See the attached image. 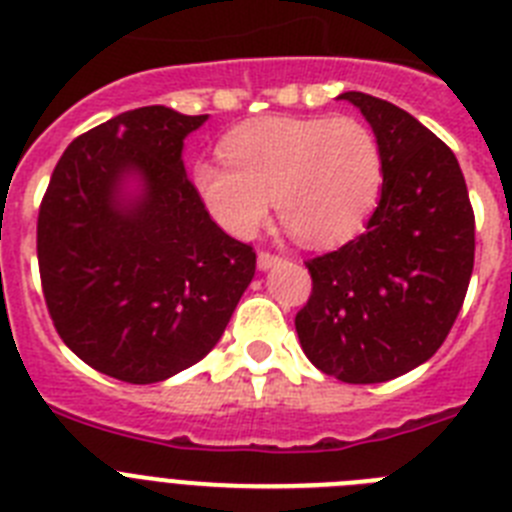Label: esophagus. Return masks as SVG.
<instances>
[{
  "mask_svg": "<svg viewBox=\"0 0 512 512\" xmlns=\"http://www.w3.org/2000/svg\"><path fill=\"white\" fill-rule=\"evenodd\" d=\"M282 256H274V253H269V251H261L259 253V259H256V264H259V271H269V269H274V266H279L282 264Z\"/></svg>",
  "mask_w": 512,
  "mask_h": 512,
  "instance_id": "obj_1",
  "label": "esophagus"
}]
</instances>
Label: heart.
<instances>
[{
	"label": "heart",
	"mask_w": 512,
	"mask_h": 512,
	"mask_svg": "<svg viewBox=\"0 0 512 512\" xmlns=\"http://www.w3.org/2000/svg\"><path fill=\"white\" fill-rule=\"evenodd\" d=\"M228 164H194L192 182L220 228L248 238L271 200L295 241L330 248L354 238L379 202L384 151L356 117H264L225 138Z\"/></svg>",
	"instance_id": "b5f03b06"
}]
</instances>
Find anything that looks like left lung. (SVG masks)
Returning a JSON list of instances; mask_svg holds the SVG:
<instances>
[{"instance_id": "left-lung-1", "label": "left lung", "mask_w": 512, "mask_h": 512, "mask_svg": "<svg viewBox=\"0 0 512 512\" xmlns=\"http://www.w3.org/2000/svg\"><path fill=\"white\" fill-rule=\"evenodd\" d=\"M384 151V187L366 230L307 261L312 295L295 328L307 359L348 384L425 364L449 336L474 269V212L451 148L410 112L346 92Z\"/></svg>"}]
</instances>
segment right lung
Here are the masks:
<instances>
[{"label":"right lung","mask_w":512,"mask_h":512,"mask_svg":"<svg viewBox=\"0 0 512 512\" xmlns=\"http://www.w3.org/2000/svg\"><path fill=\"white\" fill-rule=\"evenodd\" d=\"M207 115L151 104L79 135L38 215L43 295L63 343L130 384L210 354L256 274V253L212 223L184 169Z\"/></svg>","instance_id":"obj_1"}]
</instances>
